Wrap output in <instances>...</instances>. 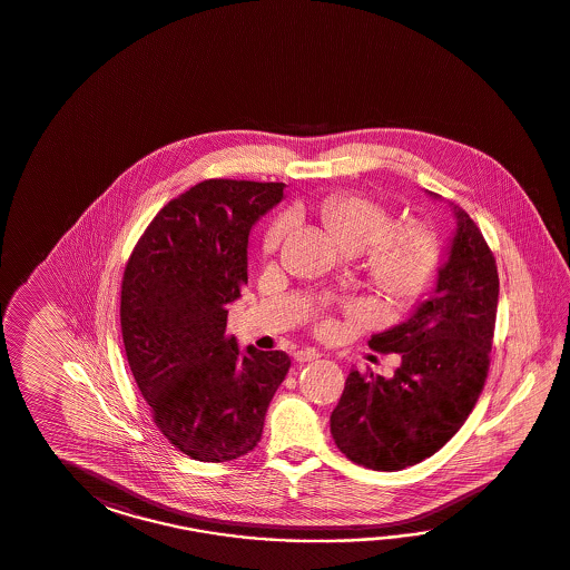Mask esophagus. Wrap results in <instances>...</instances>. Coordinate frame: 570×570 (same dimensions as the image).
I'll return each mask as SVG.
<instances>
[{"mask_svg":"<svg viewBox=\"0 0 570 570\" xmlns=\"http://www.w3.org/2000/svg\"><path fill=\"white\" fill-rule=\"evenodd\" d=\"M318 357L320 353L316 348H302V351L295 353V361H299V363H307V361H314Z\"/></svg>","mask_w":570,"mask_h":570,"instance_id":"34e87169","label":"esophagus"}]
</instances>
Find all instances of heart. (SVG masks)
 <instances>
[{
	"label": "heart",
	"mask_w": 570,
	"mask_h": 570,
	"mask_svg": "<svg viewBox=\"0 0 570 570\" xmlns=\"http://www.w3.org/2000/svg\"><path fill=\"white\" fill-rule=\"evenodd\" d=\"M322 224L343 244L344 250L370 248V277L375 289L396 304L423 295L438 273L439 242L431 227L406 224L394 227V217L382 205L357 195H332L316 205ZM289 229L281 217L265 238L266 250H275Z\"/></svg>",
	"instance_id": "obj_1"
}]
</instances>
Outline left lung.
Masks as SVG:
<instances>
[{"instance_id":"1","label":"left lung","mask_w":570,"mask_h":570,"mask_svg":"<svg viewBox=\"0 0 570 570\" xmlns=\"http://www.w3.org/2000/svg\"><path fill=\"white\" fill-rule=\"evenodd\" d=\"M451 207L455 232L435 289L406 322L371 336L373 351L400 353V367L392 377L351 371L331 414L336 448L371 470L396 472L431 458L460 431L487 382L497 261L470 215Z\"/></svg>"}]
</instances>
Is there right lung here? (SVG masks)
I'll list each match as a JSON object with an SVG mask.
<instances>
[{
  "mask_svg": "<svg viewBox=\"0 0 570 570\" xmlns=\"http://www.w3.org/2000/svg\"><path fill=\"white\" fill-rule=\"evenodd\" d=\"M283 183L212 178L151 219L120 287V331L154 423L199 462H229L263 438L292 367L283 351H239L227 305L248 283V236L283 199Z\"/></svg>",
  "mask_w": 570,
  "mask_h": 570,
  "instance_id": "right-lung-1",
  "label": "right lung"
}]
</instances>
